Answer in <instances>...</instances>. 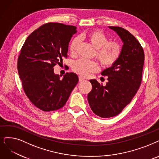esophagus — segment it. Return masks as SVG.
I'll return each instance as SVG.
<instances>
[{"label":"esophagus","instance_id":"obj_1","mask_svg":"<svg viewBox=\"0 0 159 159\" xmlns=\"http://www.w3.org/2000/svg\"><path fill=\"white\" fill-rule=\"evenodd\" d=\"M85 78L82 77V76H79V81H85Z\"/></svg>","mask_w":159,"mask_h":159}]
</instances>
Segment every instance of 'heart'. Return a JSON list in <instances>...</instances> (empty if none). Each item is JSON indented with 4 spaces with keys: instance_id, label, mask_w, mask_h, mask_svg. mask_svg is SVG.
I'll return each instance as SVG.
<instances>
[{
    "instance_id": "b5f03b06",
    "label": "heart",
    "mask_w": 159,
    "mask_h": 159,
    "mask_svg": "<svg viewBox=\"0 0 159 159\" xmlns=\"http://www.w3.org/2000/svg\"><path fill=\"white\" fill-rule=\"evenodd\" d=\"M81 39L87 40L95 49L94 55L103 66H111L119 59L121 53L120 45L114 41L108 42L107 37L100 30H93L80 36ZM80 45V40L78 38L74 39L70 46V52L75 55ZM73 70L75 72L86 75L90 72H96L98 70L97 62L92 61L79 59L74 62Z\"/></svg>"
}]
</instances>
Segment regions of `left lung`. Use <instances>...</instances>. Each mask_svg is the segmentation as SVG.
I'll use <instances>...</instances> for the list:
<instances>
[{"label":"left lung","instance_id":"obj_1","mask_svg":"<svg viewBox=\"0 0 159 159\" xmlns=\"http://www.w3.org/2000/svg\"><path fill=\"white\" fill-rule=\"evenodd\" d=\"M108 27L121 40V53L111 66L101 72L107 76L106 85L90 80L93 88L87 95L92 111L103 118L118 115L130 102L140 85L144 64L143 49L136 38L121 27Z\"/></svg>","mask_w":159,"mask_h":159}]
</instances>
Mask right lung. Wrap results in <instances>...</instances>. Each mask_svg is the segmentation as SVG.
<instances>
[{"instance_id": "right-lung-1", "label": "right lung", "mask_w": 159, "mask_h": 159, "mask_svg": "<svg viewBox=\"0 0 159 159\" xmlns=\"http://www.w3.org/2000/svg\"><path fill=\"white\" fill-rule=\"evenodd\" d=\"M76 33L74 26L47 23L33 32L21 48L17 69L23 88L31 102L42 111L61 108L78 83L77 74L66 73L61 80L53 68L67 57L69 42Z\"/></svg>"}]
</instances>
